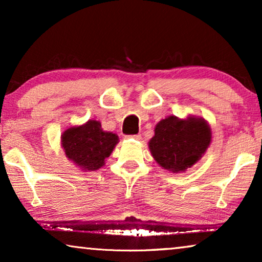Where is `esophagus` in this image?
<instances>
[{
  "instance_id": "obj_1",
  "label": "esophagus",
  "mask_w": 262,
  "mask_h": 262,
  "mask_svg": "<svg viewBox=\"0 0 262 262\" xmlns=\"http://www.w3.org/2000/svg\"><path fill=\"white\" fill-rule=\"evenodd\" d=\"M128 138L136 139V141H139V139L142 138V136L141 135H131V136H128Z\"/></svg>"
}]
</instances>
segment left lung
Listing matches in <instances>:
<instances>
[{"label":"left lung","mask_w":262,"mask_h":262,"mask_svg":"<svg viewBox=\"0 0 262 262\" xmlns=\"http://www.w3.org/2000/svg\"><path fill=\"white\" fill-rule=\"evenodd\" d=\"M211 137V128L204 118L189 116L180 119L170 116L157 123L149 149L161 167L181 173L202 159Z\"/></svg>","instance_id":"8db88e82"}]
</instances>
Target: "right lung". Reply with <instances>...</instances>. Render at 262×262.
<instances>
[{"mask_svg": "<svg viewBox=\"0 0 262 262\" xmlns=\"http://www.w3.org/2000/svg\"><path fill=\"white\" fill-rule=\"evenodd\" d=\"M60 142L68 159L82 170H98L105 164L119 138L113 132L103 131L100 121L88 120L81 126L67 128Z\"/></svg>", "mask_w": 262, "mask_h": 262, "instance_id": "add662e5", "label": "right lung"}]
</instances>
